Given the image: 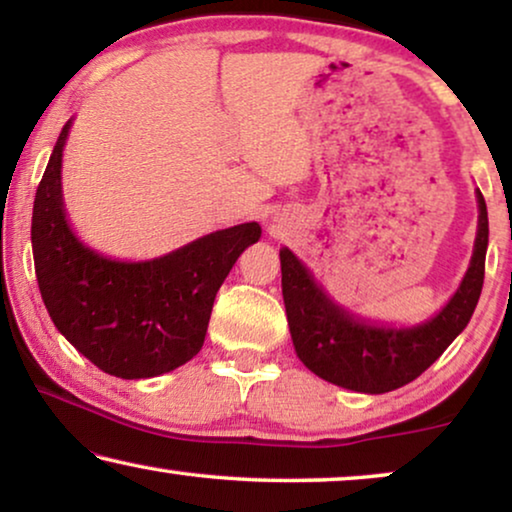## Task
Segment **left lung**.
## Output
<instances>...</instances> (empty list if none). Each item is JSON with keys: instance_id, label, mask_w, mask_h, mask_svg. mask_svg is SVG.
I'll list each match as a JSON object with an SVG mask.
<instances>
[{"instance_id": "left-lung-1", "label": "left lung", "mask_w": 512, "mask_h": 512, "mask_svg": "<svg viewBox=\"0 0 512 512\" xmlns=\"http://www.w3.org/2000/svg\"><path fill=\"white\" fill-rule=\"evenodd\" d=\"M478 195V237L466 277L436 317L412 328L366 324L342 310L289 249L279 251L282 293L298 359L321 380L361 394H387L417 380L464 331L485 282L487 205Z\"/></svg>"}]
</instances>
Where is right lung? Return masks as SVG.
<instances>
[{
  "instance_id": "obj_1",
  "label": "right lung",
  "mask_w": 512,
  "mask_h": 512,
  "mask_svg": "<svg viewBox=\"0 0 512 512\" xmlns=\"http://www.w3.org/2000/svg\"><path fill=\"white\" fill-rule=\"evenodd\" d=\"M62 128L34 195L32 254L53 324L104 373L156 377L200 352L223 279L249 244L256 221L216 230L172 254L142 263L111 261L69 228L62 205Z\"/></svg>"
}]
</instances>
